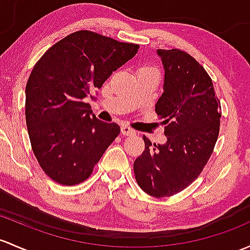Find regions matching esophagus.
<instances>
[{"mask_svg": "<svg viewBox=\"0 0 250 250\" xmlns=\"http://www.w3.org/2000/svg\"><path fill=\"white\" fill-rule=\"evenodd\" d=\"M121 133H122L123 135H134V134H136V132L133 128H130L129 125H123L122 127H121Z\"/></svg>", "mask_w": 250, "mask_h": 250, "instance_id": "obj_1", "label": "esophagus"}]
</instances>
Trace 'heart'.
<instances>
[{"mask_svg":"<svg viewBox=\"0 0 250 250\" xmlns=\"http://www.w3.org/2000/svg\"><path fill=\"white\" fill-rule=\"evenodd\" d=\"M144 68H149V67H144Z\"/></svg>","mask_w":250,"mask_h":250,"instance_id":"heart-1","label":"heart"}]
</instances>
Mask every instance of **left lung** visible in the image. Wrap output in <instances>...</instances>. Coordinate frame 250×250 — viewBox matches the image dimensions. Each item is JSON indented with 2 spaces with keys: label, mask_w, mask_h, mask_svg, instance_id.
Returning a JSON list of instances; mask_svg holds the SVG:
<instances>
[{
  "label": "left lung",
  "mask_w": 250,
  "mask_h": 250,
  "mask_svg": "<svg viewBox=\"0 0 250 250\" xmlns=\"http://www.w3.org/2000/svg\"><path fill=\"white\" fill-rule=\"evenodd\" d=\"M164 67L163 94L156 112L164 118L167 143L152 145L134 162L139 187L156 198L177 194L200 175L219 134L220 103L204 67L185 51H157Z\"/></svg>",
  "instance_id": "8db88e82"
}]
</instances>
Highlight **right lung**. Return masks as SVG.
<instances>
[{
  "label": "right lung",
  "instance_id": "1",
  "mask_svg": "<svg viewBox=\"0 0 250 250\" xmlns=\"http://www.w3.org/2000/svg\"><path fill=\"white\" fill-rule=\"evenodd\" d=\"M138 44L78 31L52 45L36 63L26 85V125L33 153L60 185L87 180L120 134V125L98 120L87 98L112 72L129 61Z\"/></svg>",
  "mask_w": 250,
  "mask_h": 250
}]
</instances>
